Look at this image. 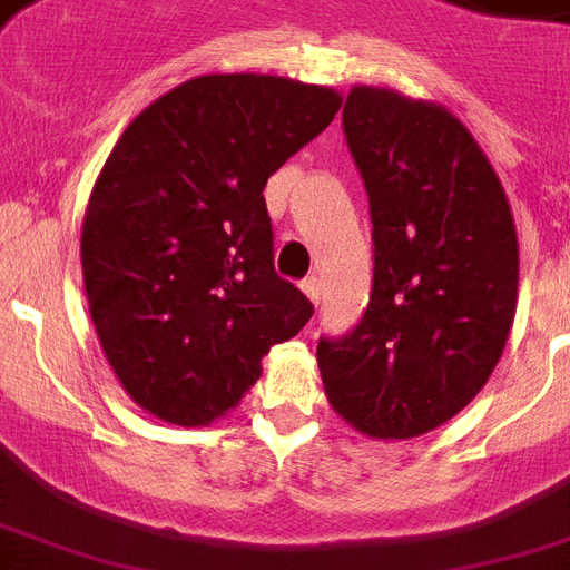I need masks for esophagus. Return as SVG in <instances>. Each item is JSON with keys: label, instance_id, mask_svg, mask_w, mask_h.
Wrapping results in <instances>:
<instances>
[{"label": "esophagus", "instance_id": "1", "mask_svg": "<svg viewBox=\"0 0 570 570\" xmlns=\"http://www.w3.org/2000/svg\"><path fill=\"white\" fill-rule=\"evenodd\" d=\"M302 289H304V295H307V298H311L313 304H320V295H322V281H320V277H316V275L304 277Z\"/></svg>", "mask_w": 570, "mask_h": 570}]
</instances>
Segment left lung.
Segmentation results:
<instances>
[{
	"label": "left lung",
	"mask_w": 570,
	"mask_h": 570,
	"mask_svg": "<svg viewBox=\"0 0 570 570\" xmlns=\"http://www.w3.org/2000/svg\"><path fill=\"white\" fill-rule=\"evenodd\" d=\"M343 132L364 177L375 275L364 320L316 346L331 407L370 438H420L494 373L518 307L503 183L452 111L355 85Z\"/></svg>",
	"instance_id": "8db88e82"
}]
</instances>
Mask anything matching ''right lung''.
<instances>
[{
  "label": "right lung",
  "mask_w": 570,
  "mask_h": 570,
  "mask_svg": "<svg viewBox=\"0 0 570 570\" xmlns=\"http://www.w3.org/2000/svg\"><path fill=\"white\" fill-rule=\"evenodd\" d=\"M340 102L284 76H197L111 147L82 222L85 295L106 361L147 414L209 425L313 316L275 272L263 189Z\"/></svg>",
  "instance_id": "1"
}]
</instances>
